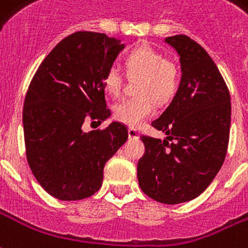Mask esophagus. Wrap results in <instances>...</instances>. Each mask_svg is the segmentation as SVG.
I'll return each instance as SVG.
<instances>
[{
	"mask_svg": "<svg viewBox=\"0 0 248 248\" xmlns=\"http://www.w3.org/2000/svg\"><path fill=\"white\" fill-rule=\"evenodd\" d=\"M127 133H129V138H133V139H138L139 138V133H138V130H137V129L129 127Z\"/></svg>",
	"mask_w": 248,
	"mask_h": 248,
	"instance_id": "1",
	"label": "esophagus"
}]
</instances>
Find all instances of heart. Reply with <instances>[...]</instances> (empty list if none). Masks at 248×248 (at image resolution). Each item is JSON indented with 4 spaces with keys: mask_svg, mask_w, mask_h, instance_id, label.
I'll list each match as a JSON object with an SVG mask.
<instances>
[{
    "mask_svg": "<svg viewBox=\"0 0 248 248\" xmlns=\"http://www.w3.org/2000/svg\"><path fill=\"white\" fill-rule=\"evenodd\" d=\"M129 78H140L137 85L138 97L124 98L113 106V115L119 122L139 126L155 113V100L160 104L170 101L179 87V72L172 62L151 46H140L124 60ZM124 76L118 68L111 67L104 76V87L110 96L121 93Z\"/></svg>",
    "mask_w": 248,
    "mask_h": 248,
    "instance_id": "obj_1",
    "label": "heart"
}]
</instances>
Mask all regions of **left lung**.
Segmentation results:
<instances>
[{"label": "left lung", "mask_w": 248, "mask_h": 248, "mask_svg": "<svg viewBox=\"0 0 248 248\" xmlns=\"http://www.w3.org/2000/svg\"><path fill=\"white\" fill-rule=\"evenodd\" d=\"M164 42L180 58V85L151 124L166 139L142 137L146 151L138 161V183L148 197L175 205L199 197L221 170L232 104L217 65L199 43L186 35Z\"/></svg>", "instance_id": "1"}]
</instances>
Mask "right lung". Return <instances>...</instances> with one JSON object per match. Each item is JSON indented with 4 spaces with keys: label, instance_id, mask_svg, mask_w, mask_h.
<instances>
[{
    "label": "right lung",
    "instance_id": "obj_1",
    "mask_svg": "<svg viewBox=\"0 0 248 248\" xmlns=\"http://www.w3.org/2000/svg\"><path fill=\"white\" fill-rule=\"evenodd\" d=\"M124 48L117 38L78 31L55 46L31 80L22 117L27 163L55 199L76 201L96 193L106 161L129 138L119 122L82 131L87 117H110L104 76Z\"/></svg>",
    "mask_w": 248,
    "mask_h": 248
}]
</instances>
